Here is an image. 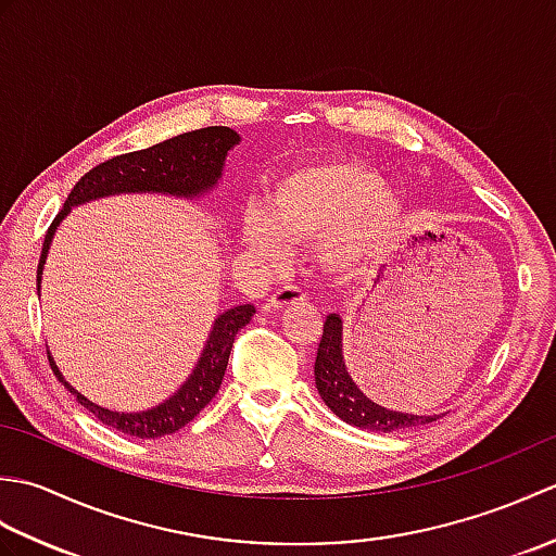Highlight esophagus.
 Returning <instances> with one entry per match:
<instances>
[{"mask_svg": "<svg viewBox=\"0 0 556 556\" xmlns=\"http://www.w3.org/2000/svg\"><path fill=\"white\" fill-rule=\"evenodd\" d=\"M305 301V293L299 287H281L269 296L267 308L269 311H287L291 305H299Z\"/></svg>", "mask_w": 556, "mask_h": 556, "instance_id": "obj_1", "label": "esophagus"}]
</instances>
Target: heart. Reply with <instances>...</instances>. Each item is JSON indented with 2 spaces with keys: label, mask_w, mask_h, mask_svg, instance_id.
<instances>
[{
  "label": "heart",
  "mask_w": 556,
  "mask_h": 556,
  "mask_svg": "<svg viewBox=\"0 0 556 556\" xmlns=\"http://www.w3.org/2000/svg\"><path fill=\"white\" fill-rule=\"evenodd\" d=\"M401 222V200L380 172L358 160H323L277 174L265 212L245 210L241 241L267 265H285L293 245L320 241L323 263L337 275L370 267Z\"/></svg>",
  "instance_id": "1"
}]
</instances>
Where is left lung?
Segmentation results:
<instances>
[{"label": "left lung", "instance_id": "left-lung-1", "mask_svg": "<svg viewBox=\"0 0 556 556\" xmlns=\"http://www.w3.org/2000/svg\"><path fill=\"white\" fill-rule=\"evenodd\" d=\"M315 387L334 416L349 425H356L361 430L399 432L440 418L384 408L361 392L358 384L351 380L346 370L344 320L337 313H329L323 327V339L315 358Z\"/></svg>", "mask_w": 556, "mask_h": 556}]
</instances>
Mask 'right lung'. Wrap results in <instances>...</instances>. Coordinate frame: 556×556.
Listing matches in <instances>:
<instances>
[{"label": "right lung", "instance_id": "1", "mask_svg": "<svg viewBox=\"0 0 556 556\" xmlns=\"http://www.w3.org/2000/svg\"><path fill=\"white\" fill-rule=\"evenodd\" d=\"M239 143L241 136L236 134L233 128L207 126L198 128V131H188L169 140H162V143L146 150L112 157L98 164V167L90 169L86 176H80L74 191L68 193L62 212L54 217L52 227L47 229L38 265V296L47 253H50L56 227L68 215L71 207L122 193H160L181 200L203 198L222 181L224 160H227L229 152ZM253 315V303L236 305V308L217 315V320L212 325L210 337L203 346V353H200L195 368L186 377V382L176 389L172 396L164 399L162 404L146 410L126 413L92 404L90 399H86L78 389H74V384L66 382L62 370L56 368L52 353L50 365L56 380L66 387V392L74 394L78 404L83 408H88L102 425H108V428H114L124 434L140 437V440H155V437L181 430L184 425L191 422L198 413L210 404L212 396L219 392L236 332L251 323Z\"/></svg>", "mask_w": 556, "mask_h": 556}]
</instances>
